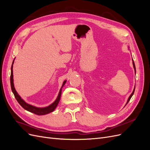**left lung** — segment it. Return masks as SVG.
I'll return each mask as SVG.
<instances>
[{
	"label": "left lung",
	"mask_w": 150,
	"mask_h": 150,
	"mask_svg": "<svg viewBox=\"0 0 150 150\" xmlns=\"http://www.w3.org/2000/svg\"><path fill=\"white\" fill-rule=\"evenodd\" d=\"M133 67H134V71H135V72H136V67H135V65H134V61H133ZM134 89H135V88H134V89H133V93H131V94L129 96V98H128V101H127V103H126V105L127 104H128V103L129 101V100H130V99L131 98V97H132V96L133 95V94H134ZM125 105V106H126Z\"/></svg>",
	"instance_id": "obj_1"
}]
</instances>
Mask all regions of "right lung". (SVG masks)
Listing matches in <instances>:
<instances>
[{
    "label": "right lung",
    "instance_id": "1",
    "mask_svg": "<svg viewBox=\"0 0 150 150\" xmlns=\"http://www.w3.org/2000/svg\"><path fill=\"white\" fill-rule=\"evenodd\" d=\"M13 61H14V59H13V62H12V64L11 66V89H12V91L14 95V96L16 98V99H17V101H18V103H19L20 105L24 109H25V110L28 111L30 112H33L34 113V114L37 115H47L49 114V113L52 112L56 108L57 104L60 101V99H61V91H62V88L63 86H64L65 83H66V81H64V82H63L62 86V87L59 91V93L58 96L56 98V99L55 101H54V103H52L51 104H50L49 106H47V107H44V108H38V107H35L33 105H31V104H29L28 103H25L23 99L21 98V97L19 96V94L17 93V92L16 91V90L14 88V85H13V70H12V68H13Z\"/></svg>",
    "mask_w": 150,
    "mask_h": 150
}]
</instances>
